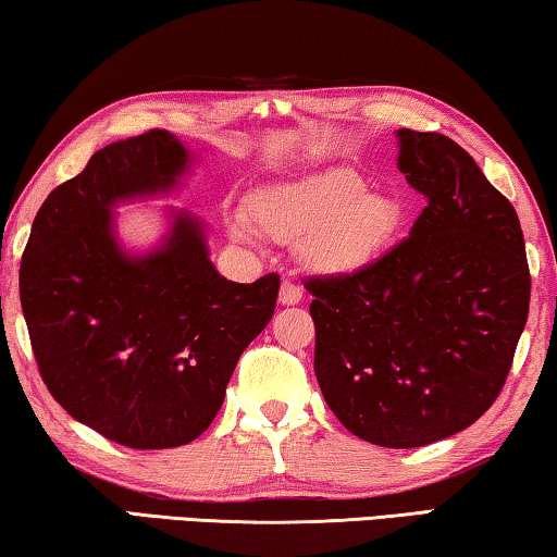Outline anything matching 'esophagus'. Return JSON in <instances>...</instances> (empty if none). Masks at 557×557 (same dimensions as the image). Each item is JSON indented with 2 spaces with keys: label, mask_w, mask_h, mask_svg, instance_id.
<instances>
[{
  "label": "esophagus",
  "mask_w": 557,
  "mask_h": 557,
  "mask_svg": "<svg viewBox=\"0 0 557 557\" xmlns=\"http://www.w3.org/2000/svg\"><path fill=\"white\" fill-rule=\"evenodd\" d=\"M278 300L284 306H296V304H300V300H304V288H300L296 281L284 278V284H281Z\"/></svg>",
  "instance_id": "34e87169"
}]
</instances>
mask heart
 <instances>
[{
	"label": "heart",
	"instance_id": "obj_1",
	"mask_svg": "<svg viewBox=\"0 0 557 557\" xmlns=\"http://www.w3.org/2000/svg\"><path fill=\"white\" fill-rule=\"evenodd\" d=\"M249 214L271 239L304 242L306 259L331 273L368 267L387 249L399 224L395 202L364 195L362 177L345 168L261 189L249 202ZM232 236L251 242L253 230L234 222Z\"/></svg>",
	"mask_w": 557,
	"mask_h": 557
}]
</instances>
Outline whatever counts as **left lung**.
<instances>
[{
	"instance_id": "obj_1",
	"label": "left lung",
	"mask_w": 557,
	"mask_h": 557,
	"mask_svg": "<svg viewBox=\"0 0 557 557\" xmlns=\"http://www.w3.org/2000/svg\"><path fill=\"white\" fill-rule=\"evenodd\" d=\"M399 172L424 195L412 232L352 273L304 281L315 377L360 440L412 449L496 403L528 321L521 222L461 145L403 127Z\"/></svg>"
}]
</instances>
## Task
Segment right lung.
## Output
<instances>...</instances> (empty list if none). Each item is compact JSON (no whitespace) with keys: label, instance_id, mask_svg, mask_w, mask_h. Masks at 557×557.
<instances>
[{"label":"right lung","instance_id":"right-lung-1","mask_svg":"<svg viewBox=\"0 0 557 557\" xmlns=\"http://www.w3.org/2000/svg\"><path fill=\"white\" fill-rule=\"evenodd\" d=\"M187 160L160 127L98 150L47 197L22 257V311L44 385L73 419L131 449H172L212 424L278 298V273L253 284L219 276L189 214L148 257L121 251L111 207L168 193Z\"/></svg>","mask_w":557,"mask_h":557}]
</instances>
